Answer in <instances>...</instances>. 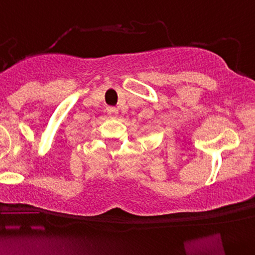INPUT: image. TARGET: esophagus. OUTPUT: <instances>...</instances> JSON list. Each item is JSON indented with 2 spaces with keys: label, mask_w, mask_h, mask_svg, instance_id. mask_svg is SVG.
I'll return each instance as SVG.
<instances>
[{
  "label": "esophagus",
  "mask_w": 255,
  "mask_h": 255,
  "mask_svg": "<svg viewBox=\"0 0 255 255\" xmlns=\"http://www.w3.org/2000/svg\"><path fill=\"white\" fill-rule=\"evenodd\" d=\"M107 113L111 118H117L118 116V110L116 107H108L107 108Z\"/></svg>",
  "instance_id": "1"
}]
</instances>
